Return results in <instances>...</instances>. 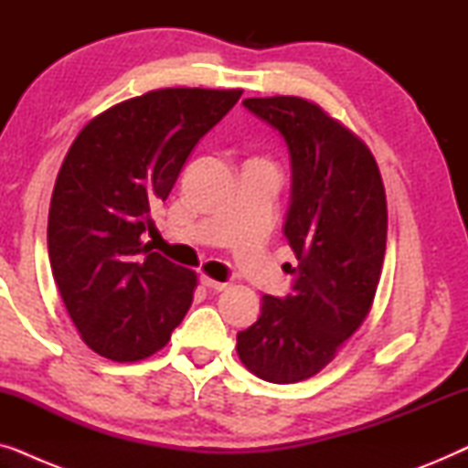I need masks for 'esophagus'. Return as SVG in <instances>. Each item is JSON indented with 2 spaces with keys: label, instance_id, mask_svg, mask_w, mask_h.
<instances>
[{
  "label": "esophagus",
  "instance_id": "esophagus-1",
  "mask_svg": "<svg viewBox=\"0 0 468 468\" xmlns=\"http://www.w3.org/2000/svg\"><path fill=\"white\" fill-rule=\"evenodd\" d=\"M200 283L207 287V290H210V292H221V290H226V287H228V283H221V281L210 279V277H207V274H202Z\"/></svg>",
  "mask_w": 468,
  "mask_h": 468
}]
</instances>
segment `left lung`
Returning a JSON list of instances; mask_svg holds the SVG:
<instances>
[{
  "label": "left lung",
  "mask_w": 468,
  "mask_h": 468,
  "mask_svg": "<svg viewBox=\"0 0 468 468\" xmlns=\"http://www.w3.org/2000/svg\"><path fill=\"white\" fill-rule=\"evenodd\" d=\"M242 106L290 151L283 234L298 266H285L293 274L285 298H261L236 351L261 379L296 383L319 373L368 315L386 255V189L367 144L313 101L277 95Z\"/></svg>",
  "instance_id": "1"
}]
</instances>
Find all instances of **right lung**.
I'll return each instance as SVG.
<instances>
[{"mask_svg": "<svg viewBox=\"0 0 468 468\" xmlns=\"http://www.w3.org/2000/svg\"><path fill=\"white\" fill-rule=\"evenodd\" d=\"M240 89H159L82 127L57 175L48 258L82 341L117 362L170 341L194 300L196 272L151 251L149 213L168 197L189 153Z\"/></svg>", "mask_w": 468, "mask_h": 468, "instance_id": "1", "label": "right lung"}]
</instances>
